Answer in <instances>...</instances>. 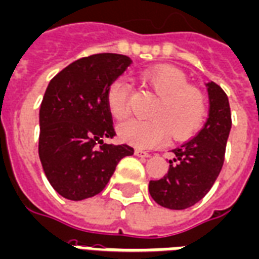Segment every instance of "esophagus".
I'll use <instances>...</instances> for the list:
<instances>
[{
  "label": "esophagus",
  "instance_id": "esophagus-1",
  "mask_svg": "<svg viewBox=\"0 0 259 259\" xmlns=\"http://www.w3.org/2000/svg\"><path fill=\"white\" fill-rule=\"evenodd\" d=\"M135 155L139 157V158H149V157H150L149 153H146V151L143 150H135Z\"/></svg>",
  "mask_w": 259,
  "mask_h": 259
}]
</instances>
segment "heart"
Here are the masks:
<instances>
[{"mask_svg": "<svg viewBox=\"0 0 259 259\" xmlns=\"http://www.w3.org/2000/svg\"><path fill=\"white\" fill-rule=\"evenodd\" d=\"M146 89L157 95L151 120L131 118L117 127L118 139L139 149H150L164 141L166 134L176 141L187 139L199 131L207 116V102L199 89L188 84L186 73L175 67H155L139 75ZM130 85L116 79L109 84L105 101L117 120L128 113Z\"/></svg>", "mask_w": 259, "mask_h": 259, "instance_id": "b5f03b06", "label": "heart"}]
</instances>
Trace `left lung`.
I'll return each mask as SVG.
<instances>
[{
	"label": "left lung",
	"mask_w": 259,
	"mask_h": 259,
	"mask_svg": "<svg viewBox=\"0 0 259 259\" xmlns=\"http://www.w3.org/2000/svg\"><path fill=\"white\" fill-rule=\"evenodd\" d=\"M209 117L195 137L172 150L168 174L149 183L151 198L159 206L183 210L209 192L224 164L225 146L231 131L228 97L214 81L206 83Z\"/></svg>",
	"instance_id": "obj_1"
}]
</instances>
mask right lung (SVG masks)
I'll return each instance as SVG.
<instances>
[{"label":"right lung","instance_id":"right-lung-1","mask_svg":"<svg viewBox=\"0 0 259 259\" xmlns=\"http://www.w3.org/2000/svg\"><path fill=\"white\" fill-rule=\"evenodd\" d=\"M122 54L80 58L57 73L39 109V159L52 187L69 201L100 194L118 161L134 154L128 145H108L113 121L105 101L109 84L131 65Z\"/></svg>","mask_w":259,"mask_h":259}]
</instances>
